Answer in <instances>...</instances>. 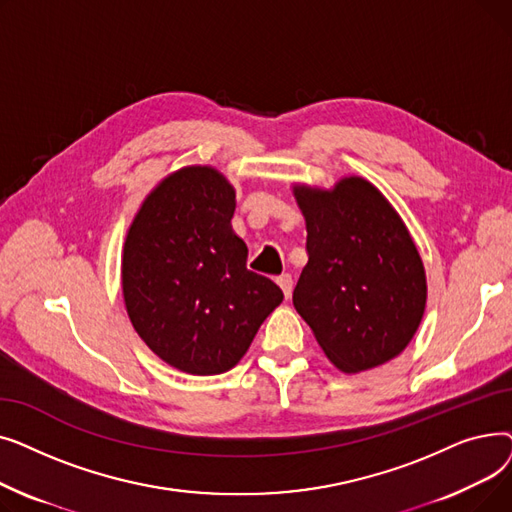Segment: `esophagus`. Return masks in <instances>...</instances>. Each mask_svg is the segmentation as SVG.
Here are the masks:
<instances>
[{"label": "esophagus", "mask_w": 512, "mask_h": 512, "mask_svg": "<svg viewBox=\"0 0 512 512\" xmlns=\"http://www.w3.org/2000/svg\"><path fill=\"white\" fill-rule=\"evenodd\" d=\"M276 282H278V286H280L282 292H284V299L288 301V299L292 297V276L284 274V276H280Z\"/></svg>", "instance_id": "esophagus-1"}]
</instances>
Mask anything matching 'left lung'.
<instances>
[{
	"label": "left lung",
	"mask_w": 512,
	"mask_h": 512,
	"mask_svg": "<svg viewBox=\"0 0 512 512\" xmlns=\"http://www.w3.org/2000/svg\"><path fill=\"white\" fill-rule=\"evenodd\" d=\"M309 261L292 303L344 373L380 367L413 340L427 280L409 228L378 186L344 176L332 188L292 186Z\"/></svg>",
	"instance_id": "obj_1"
}]
</instances>
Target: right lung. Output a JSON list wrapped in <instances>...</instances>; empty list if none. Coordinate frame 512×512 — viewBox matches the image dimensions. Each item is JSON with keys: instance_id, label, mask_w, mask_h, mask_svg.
Wrapping results in <instances>:
<instances>
[{"instance_id": "1", "label": "right lung", "mask_w": 512, "mask_h": 512, "mask_svg": "<svg viewBox=\"0 0 512 512\" xmlns=\"http://www.w3.org/2000/svg\"><path fill=\"white\" fill-rule=\"evenodd\" d=\"M236 191L211 166H186L141 203L122 251V294L132 328L174 369H232L284 299L247 270V245L232 230Z\"/></svg>"}]
</instances>
